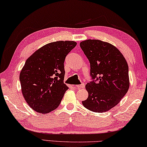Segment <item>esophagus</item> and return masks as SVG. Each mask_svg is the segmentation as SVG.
<instances>
[{"label":"esophagus","mask_w":147,"mask_h":147,"mask_svg":"<svg viewBox=\"0 0 147 147\" xmlns=\"http://www.w3.org/2000/svg\"><path fill=\"white\" fill-rule=\"evenodd\" d=\"M76 87L78 88V89H79V88H83L84 87H85V84H81V85H76Z\"/></svg>","instance_id":"esophagus-1"}]
</instances>
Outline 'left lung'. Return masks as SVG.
Masks as SVG:
<instances>
[{"instance_id":"8db88e82","label":"left lung","mask_w":147,"mask_h":147,"mask_svg":"<svg viewBox=\"0 0 147 147\" xmlns=\"http://www.w3.org/2000/svg\"><path fill=\"white\" fill-rule=\"evenodd\" d=\"M80 47L90 64V76L97 82L88 83L85 88L87 99L83 106L91 111L103 113L119 103L129 86L128 63L113 45L99 40H86Z\"/></svg>"}]
</instances>
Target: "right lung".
I'll return each mask as SVG.
<instances>
[{"label": "right lung", "mask_w": 147, "mask_h": 147, "mask_svg": "<svg viewBox=\"0 0 147 147\" xmlns=\"http://www.w3.org/2000/svg\"><path fill=\"white\" fill-rule=\"evenodd\" d=\"M74 41L49 43L26 59L19 74L24 98L32 109L47 114L59 107L68 86L64 83V62L76 46Z\"/></svg>", "instance_id": "1"}]
</instances>
